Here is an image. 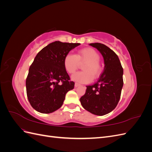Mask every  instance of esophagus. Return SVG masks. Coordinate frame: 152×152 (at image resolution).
I'll return each instance as SVG.
<instances>
[{"instance_id": "obj_1", "label": "esophagus", "mask_w": 152, "mask_h": 152, "mask_svg": "<svg viewBox=\"0 0 152 152\" xmlns=\"http://www.w3.org/2000/svg\"><path fill=\"white\" fill-rule=\"evenodd\" d=\"M80 86V84H79V83H77V82H76V83H75V87H79Z\"/></svg>"}]
</instances>
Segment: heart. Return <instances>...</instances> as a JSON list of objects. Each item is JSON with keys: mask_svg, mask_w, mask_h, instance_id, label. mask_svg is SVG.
<instances>
[{"mask_svg": "<svg viewBox=\"0 0 152 152\" xmlns=\"http://www.w3.org/2000/svg\"><path fill=\"white\" fill-rule=\"evenodd\" d=\"M100 56L95 49L91 48L79 50L75 54H68L64 58L63 64L68 73L72 74L79 66V63H85L82 66L84 71L75 73L72 77L73 80L82 84L89 83L98 78L102 73V68L99 64Z\"/></svg>", "mask_w": 152, "mask_h": 152, "instance_id": "1", "label": "heart"}]
</instances>
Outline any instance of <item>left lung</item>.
Segmentation results:
<instances>
[{"label":"left lung","instance_id":"left-lung-1","mask_svg":"<svg viewBox=\"0 0 152 152\" xmlns=\"http://www.w3.org/2000/svg\"><path fill=\"white\" fill-rule=\"evenodd\" d=\"M104 59V71L98 80L87 86L85 94L80 99L82 107L96 115H104L115 108L121 98L123 87V68L117 55L107 45L91 43Z\"/></svg>","mask_w":152,"mask_h":152}]
</instances>
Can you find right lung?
<instances>
[{"instance_id": "add662e5", "label": "right lung", "mask_w": 152, "mask_h": 152, "mask_svg": "<svg viewBox=\"0 0 152 152\" xmlns=\"http://www.w3.org/2000/svg\"><path fill=\"white\" fill-rule=\"evenodd\" d=\"M79 43L55 41L37 54L26 80L28 99L36 111L50 113L60 108L67 92L74 88L63 61Z\"/></svg>"}]
</instances>
